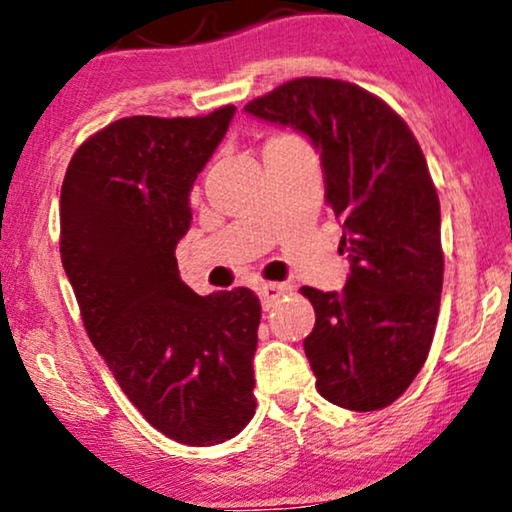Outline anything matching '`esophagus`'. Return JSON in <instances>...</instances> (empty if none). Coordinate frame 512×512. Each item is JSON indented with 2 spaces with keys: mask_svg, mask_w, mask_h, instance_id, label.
Listing matches in <instances>:
<instances>
[{
  "mask_svg": "<svg viewBox=\"0 0 512 512\" xmlns=\"http://www.w3.org/2000/svg\"><path fill=\"white\" fill-rule=\"evenodd\" d=\"M288 288L283 283H262L260 285V297H262V306L264 309H271L278 297H283Z\"/></svg>",
  "mask_w": 512,
  "mask_h": 512,
  "instance_id": "esophagus-1",
  "label": "esophagus"
}]
</instances>
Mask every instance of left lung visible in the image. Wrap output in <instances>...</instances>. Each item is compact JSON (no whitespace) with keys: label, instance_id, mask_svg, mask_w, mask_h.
Returning <instances> with one entry per match:
<instances>
[{"label":"left lung","instance_id":"left-lung-1","mask_svg":"<svg viewBox=\"0 0 512 512\" xmlns=\"http://www.w3.org/2000/svg\"><path fill=\"white\" fill-rule=\"evenodd\" d=\"M245 112L304 133L320 154L351 274L342 292L302 288L316 311L304 353L325 400L381 410L424 367L438 323L445 260L424 152L384 100L349 81L292 79Z\"/></svg>","mask_w":512,"mask_h":512}]
</instances>
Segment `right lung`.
<instances>
[{"instance_id": "1", "label": "right lung", "mask_w": 512, "mask_h": 512, "mask_svg": "<svg viewBox=\"0 0 512 512\" xmlns=\"http://www.w3.org/2000/svg\"><path fill=\"white\" fill-rule=\"evenodd\" d=\"M234 112L114 121L74 152L60 192V257L88 337L142 417L192 447L234 438L257 407L260 299L196 295L175 260Z\"/></svg>"}]
</instances>
